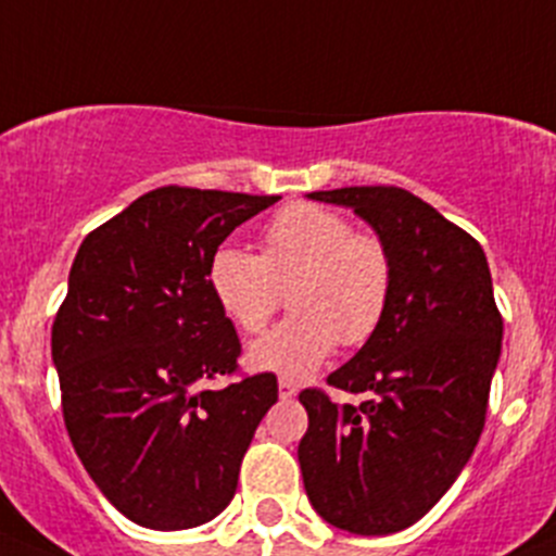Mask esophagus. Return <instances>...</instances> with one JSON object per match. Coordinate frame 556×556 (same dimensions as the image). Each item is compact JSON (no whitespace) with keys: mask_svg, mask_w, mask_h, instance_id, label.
Returning a JSON list of instances; mask_svg holds the SVG:
<instances>
[{"mask_svg":"<svg viewBox=\"0 0 556 556\" xmlns=\"http://www.w3.org/2000/svg\"><path fill=\"white\" fill-rule=\"evenodd\" d=\"M295 392H299L295 382H290V379H279V397H282V401H288V397H295Z\"/></svg>","mask_w":556,"mask_h":556,"instance_id":"1","label":"esophagus"}]
</instances>
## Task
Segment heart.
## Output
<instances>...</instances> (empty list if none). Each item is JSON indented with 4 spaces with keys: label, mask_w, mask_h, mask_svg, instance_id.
Wrapping results in <instances>:
<instances>
[{
    "label": "heart",
    "mask_w": 556,
    "mask_h": 556,
    "mask_svg": "<svg viewBox=\"0 0 556 556\" xmlns=\"http://www.w3.org/2000/svg\"><path fill=\"white\" fill-rule=\"evenodd\" d=\"M220 312L244 333H261L290 291L293 317L250 346L252 368L306 379L336 346L366 344L395 288V261L377 233L355 231L341 212L293 204L271 217L263 252L220 247L206 268Z\"/></svg>",
    "instance_id": "1"
}]
</instances>
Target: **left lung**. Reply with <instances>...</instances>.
Returning a JSON list of instances; mask_svg holds the SVG:
<instances>
[{"label": "left lung", "mask_w": 556, "mask_h": 556, "mask_svg": "<svg viewBox=\"0 0 556 556\" xmlns=\"http://www.w3.org/2000/svg\"><path fill=\"white\" fill-rule=\"evenodd\" d=\"M309 199L350 206L384 239L395 288L377 333L328 377L366 401L299 395L309 414L301 473L328 525L390 535L444 497L479 444L503 317L481 244L414 193L361 185Z\"/></svg>", "instance_id": "left-lung-1"}]
</instances>
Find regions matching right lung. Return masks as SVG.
Here are the masks:
<instances>
[{
	"label": "right lung",
	"mask_w": 556,
	"mask_h": 556,
	"mask_svg": "<svg viewBox=\"0 0 556 556\" xmlns=\"http://www.w3.org/2000/svg\"><path fill=\"white\" fill-rule=\"evenodd\" d=\"M279 195L166 185L83 239L50 336L66 433L126 519L188 530L215 519L277 377H231L242 344L206 268L217 247Z\"/></svg>",
	"instance_id": "add662e5"
}]
</instances>
